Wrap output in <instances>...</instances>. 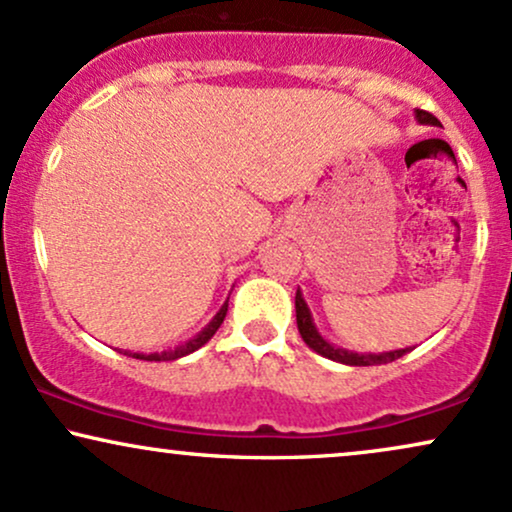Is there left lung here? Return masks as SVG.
Listing matches in <instances>:
<instances>
[{"mask_svg":"<svg viewBox=\"0 0 512 512\" xmlns=\"http://www.w3.org/2000/svg\"><path fill=\"white\" fill-rule=\"evenodd\" d=\"M415 121H418L420 125H439V121L432 116V113L420 111V109H415ZM294 306H296V325H299L301 339H304V342L308 344V349L320 353V356L330 358V361H337V363H344V365H377V363L396 361V358L406 356V353L410 351L408 346H406V349H396V351H387V353H356V351H349V349H339V346L330 344L323 337V334L318 332V327H315V323H313L311 308H308L304 294H301V289H296Z\"/></svg>","mask_w":512,"mask_h":512,"instance_id":"8db88e82","label":"left lung"}]
</instances>
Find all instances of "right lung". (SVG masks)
<instances>
[{
	"label": "right lung",
	"mask_w": 512,
	"mask_h": 512,
	"mask_svg": "<svg viewBox=\"0 0 512 512\" xmlns=\"http://www.w3.org/2000/svg\"><path fill=\"white\" fill-rule=\"evenodd\" d=\"M227 299H230V296H227ZM225 313H227V301L223 306H220V311L213 315L211 318V323H208L204 330H201L197 337H192V339H187L185 344H178L175 346V349H166V351H156V353H132V351H125V356H132V358H140V361H175V358H182V356H187V353H192V351H197V349H201V346H204L208 339L213 337V334L218 332V327L223 325V320H225ZM123 353V351H121Z\"/></svg>",
	"instance_id": "right-lung-1"
}]
</instances>
